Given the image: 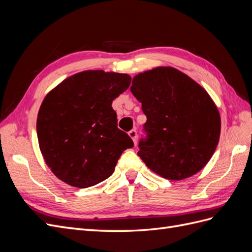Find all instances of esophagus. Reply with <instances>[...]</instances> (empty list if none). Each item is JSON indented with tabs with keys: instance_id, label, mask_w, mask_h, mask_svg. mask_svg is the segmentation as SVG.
Here are the masks:
<instances>
[{
	"instance_id": "1",
	"label": "esophagus",
	"mask_w": 252,
	"mask_h": 252,
	"mask_svg": "<svg viewBox=\"0 0 252 252\" xmlns=\"http://www.w3.org/2000/svg\"><path fill=\"white\" fill-rule=\"evenodd\" d=\"M128 134H129V136H130V138L132 139V141H133L134 144H135V143H136V139H138V132H136L135 129H132V130L129 131Z\"/></svg>"
}]
</instances>
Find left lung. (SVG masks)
I'll use <instances>...</instances> for the list:
<instances>
[{"mask_svg":"<svg viewBox=\"0 0 252 252\" xmlns=\"http://www.w3.org/2000/svg\"><path fill=\"white\" fill-rule=\"evenodd\" d=\"M130 90L147 118L138 155L148 168L171 181L204 168L220 132V113L207 91L172 67L139 73Z\"/></svg>","mask_w":252,"mask_h":252,"instance_id":"1","label":"left lung"}]
</instances>
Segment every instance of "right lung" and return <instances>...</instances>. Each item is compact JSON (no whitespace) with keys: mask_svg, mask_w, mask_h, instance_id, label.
<instances>
[{"mask_svg":"<svg viewBox=\"0 0 252 252\" xmlns=\"http://www.w3.org/2000/svg\"><path fill=\"white\" fill-rule=\"evenodd\" d=\"M126 73L87 70L63 81L45 96L36 120L43 158L57 178L79 188L113 173L123 151L133 147L118 128L112 101L130 85Z\"/></svg>","mask_w":252,"mask_h":252,"instance_id":"add662e5","label":"right lung"}]
</instances>
